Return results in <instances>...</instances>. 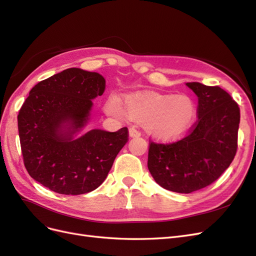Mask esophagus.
Listing matches in <instances>:
<instances>
[{
	"label": "esophagus",
	"mask_w": 256,
	"mask_h": 256,
	"mask_svg": "<svg viewBox=\"0 0 256 256\" xmlns=\"http://www.w3.org/2000/svg\"><path fill=\"white\" fill-rule=\"evenodd\" d=\"M141 136L140 131H138L134 128H130L129 129V136L130 138H136V136Z\"/></svg>",
	"instance_id": "34e87169"
}]
</instances>
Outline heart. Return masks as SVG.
Returning a JSON list of instances; mask_svg holds the SVG:
<instances>
[{"label": "heart", "instance_id": "b5f03b06", "mask_svg": "<svg viewBox=\"0 0 256 256\" xmlns=\"http://www.w3.org/2000/svg\"><path fill=\"white\" fill-rule=\"evenodd\" d=\"M106 114L118 118L140 122L146 132L160 140H171L190 129L196 118V106L186 95H168L159 92H140L127 95L122 100L110 95L104 102Z\"/></svg>", "mask_w": 256, "mask_h": 256}]
</instances>
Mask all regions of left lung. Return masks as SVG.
<instances>
[{
    "mask_svg": "<svg viewBox=\"0 0 256 256\" xmlns=\"http://www.w3.org/2000/svg\"><path fill=\"white\" fill-rule=\"evenodd\" d=\"M198 96V122L182 140L150 145V172L162 188L191 193L218 180L237 150L238 104L219 86L186 83Z\"/></svg>",
    "mask_w": 256,
    "mask_h": 256,
    "instance_id": "left-lung-1",
    "label": "left lung"
}]
</instances>
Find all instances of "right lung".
<instances>
[{"instance_id": "1", "label": "right lung", "mask_w": 256, "mask_h": 256, "mask_svg": "<svg viewBox=\"0 0 256 256\" xmlns=\"http://www.w3.org/2000/svg\"><path fill=\"white\" fill-rule=\"evenodd\" d=\"M106 80L98 72L68 68L37 83L18 115L23 161L30 176L48 189L78 196L97 189L128 140V129H92V100Z\"/></svg>"}]
</instances>
